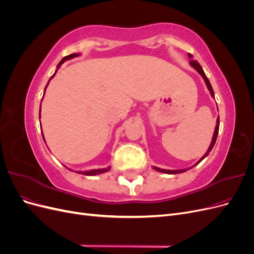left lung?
Masks as SVG:
<instances>
[{
	"label": "left lung",
	"mask_w": 254,
	"mask_h": 254,
	"mask_svg": "<svg viewBox=\"0 0 254 254\" xmlns=\"http://www.w3.org/2000/svg\"><path fill=\"white\" fill-rule=\"evenodd\" d=\"M189 57L190 58H191L193 56L190 55V54H189ZM190 65L193 66L195 70L200 74L202 77H203V79H204V81H205V84H206V87H207V89L210 90V93H211V95L214 97V91H213V89H212V86H211V83H210V81H209V79H207V77H206V75L204 74V72H203V70H202V67L200 66V64H199L196 60H190ZM218 130H219V117H218V119H217V122H216V127H215V131H214V134H213V139H212V142H211V145H210V147H209V149H207V151L204 153V156L198 161V162L195 164V165H197V164H199L201 162V161L209 155V152L212 150V148L214 147V144H215V142H216V139H217V134H218ZM194 165V166H195ZM193 167V166H191ZM191 167H190V168H191ZM155 168V170L157 171V172H161V173H165V174H180V173H183V172H187L189 168H186V170H178V171H167V170H163V168H159V167H153Z\"/></svg>",
	"instance_id": "8db88e82"
}]
</instances>
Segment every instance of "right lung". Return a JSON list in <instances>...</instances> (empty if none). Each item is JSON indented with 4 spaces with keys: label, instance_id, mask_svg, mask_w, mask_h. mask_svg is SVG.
<instances>
[{
    "label": "right lung",
    "instance_id": "obj_1",
    "mask_svg": "<svg viewBox=\"0 0 254 254\" xmlns=\"http://www.w3.org/2000/svg\"><path fill=\"white\" fill-rule=\"evenodd\" d=\"M78 56V54H71V55H68V56H65V57H64L63 58V60L60 61L59 63V64L57 65V70H56V72H55V74H54L52 77L50 78V80L54 77V76L56 75V73H57V71H58V67L63 64L65 60H68V59H72V58H74V57H77ZM50 80H49V82H48V84L50 83ZM48 84H47V87H45V89H44V93H45V90H47V88H48ZM40 112H41V105H40ZM39 117H40V114H39ZM42 136H43V134H42ZM110 166L109 167H107V168H103V170H92V171H87V172H77L78 174H81V175H86V176H94V175H99V174H103V173H106V172H109L110 171ZM71 171V170H70Z\"/></svg>",
    "mask_w": 254,
    "mask_h": 254
}]
</instances>
